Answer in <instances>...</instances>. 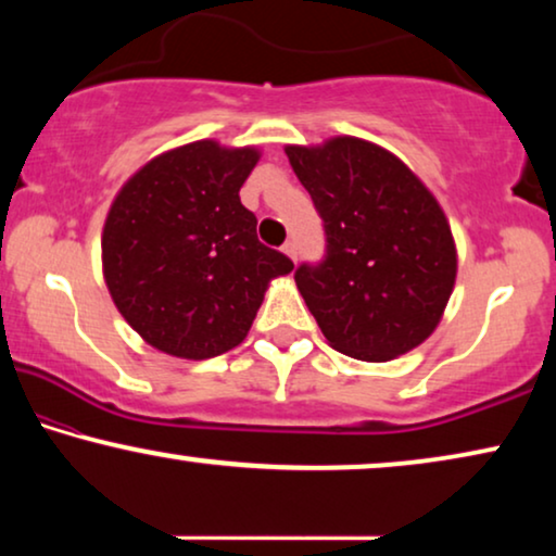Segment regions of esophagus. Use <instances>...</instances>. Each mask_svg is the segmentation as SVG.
<instances>
[{"mask_svg":"<svg viewBox=\"0 0 556 556\" xmlns=\"http://www.w3.org/2000/svg\"><path fill=\"white\" fill-rule=\"evenodd\" d=\"M283 253H286L288 257H291L293 263L299 261V248H295V242H293V240H288V242H286V245H283Z\"/></svg>","mask_w":556,"mask_h":556,"instance_id":"esophagus-1","label":"esophagus"}]
</instances>
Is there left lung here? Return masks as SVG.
<instances>
[{"label": "left lung", "mask_w": 556, "mask_h": 556, "mask_svg": "<svg viewBox=\"0 0 556 556\" xmlns=\"http://www.w3.org/2000/svg\"><path fill=\"white\" fill-rule=\"evenodd\" d=\"M286 154L324 219V261L299 265L295 286L326 341L362 362L420 346L458 273L435 197L405 162L354 136Z\"/></svg>", "instance_id": "left-lung-1"}]
</instances>
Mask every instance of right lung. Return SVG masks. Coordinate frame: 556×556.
<instances>
[{
  "label": "right lung",
  "mask_w": 556,
  "mask_h": 556,
  "mask_svg": "<svg viewBox=\"0 0 556 556\" xmlns=\"http://www.w3.org/2000/svg\"><path fill=\"white\" fill-rule=\"evenodd\" d=\"M255 147L204 139L164 151L121 187L103 225V278L121 316L159 352L210 359L248 337L291 257L263 245L240 187Z\"/></svg>",
  "instance_id": "1"
}]
</instances>
